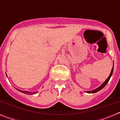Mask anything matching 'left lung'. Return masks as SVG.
I'll list each match as a JSON object with an SVG mask.
<instances>
[{"mask_svg": "<svg viewBox=\"0 0 120 120\" xmlns=\"http://www.w3.org/2000/svg\"><path fill=\"white\" fill-rule=\"evenodd\" d=\"M113 71H114V65H113V67H112V70H111V73H110V75H109V77H108V79H107L104 82V83H103L102 85H101V86H100L99 87H98L97 88L95 89V90H93V91H86V92L88 93H96V92H98V91H100V90H101L102 88H103L105 87L107 83H108V82H109V80L110 78H111V77L112 76V73H113Z\"/></svg>", "mask_w": 120, "mask_h": 120, "instance_id": "8db88e82", "label": "left lung"}]
</instances>
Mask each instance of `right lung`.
Segmentation results:
<instances>
[{"mask_svg":"<svg viewBox=\"0 0 120 120\" xmlns=\"http://www.w3.org/2000/svg\"><path fill=\"white\" fill-rule=\"evenodd\" d=\"M16 90H17L18 91H20V92H22V93H24V94H29V95H30V94H35L37 93V92H33V93H31V92H29V91H22V90H18V89H17V88H16Z\"/></svg>","mask_w":120,"mask_h":120,"instance_id":"1","label":"right lung"}]
</instances>
